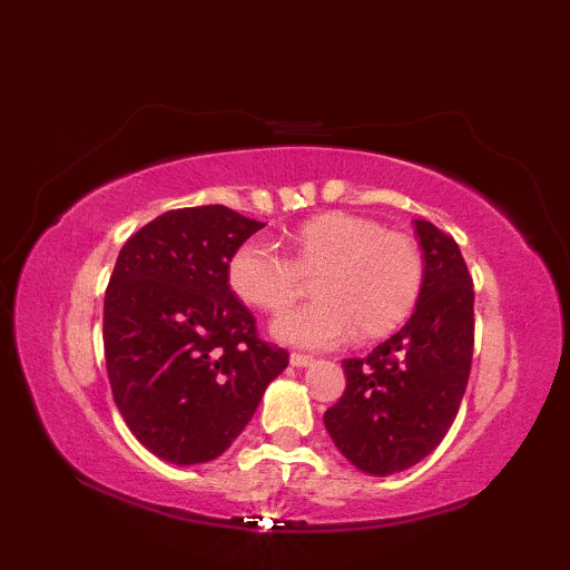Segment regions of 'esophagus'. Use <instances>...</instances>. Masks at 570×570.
<instances>
[{
  "label": "esophagus",
  "instance_id": "1",
  "mask_svg": "<svg viewBox=\"0 0 570 570\" xmlns=\"http://www.w3.org/2000/svg\"><path fill=\"white\" fill-rule=\"evenodd\" d=\"M292 365L294 367H308V365H313V357L301 355V353H292Z\"/></svg>",
  "mask_w": 570,
  "mask_h": 570
}]
</instances>
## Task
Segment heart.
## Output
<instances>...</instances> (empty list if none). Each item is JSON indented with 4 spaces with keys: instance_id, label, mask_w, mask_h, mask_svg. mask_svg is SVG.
Listing matches in <instances>:
<instances>
[{
    "instance_id": "heart-1",
    "label": "heart",
    "mask_w": 570,
    "mask_h": 570,
    "mask_svg": "<svg viewBox=\"0 0 570 570\" xmlns=\"http://www.w3.org/2000/svg\"><path fill=\"white\" fill-rule=\"evenodd\" d=\"M292 259L252 237L227 264V284L247 306L282 313L298 298L304 276H315L316 301L272 325L274 337L301 347H331L357 333L374 341L414 311L423 284L419 242L370 217L333 210L313 215L288 233Z\"/></svg>"
}]
</instances>
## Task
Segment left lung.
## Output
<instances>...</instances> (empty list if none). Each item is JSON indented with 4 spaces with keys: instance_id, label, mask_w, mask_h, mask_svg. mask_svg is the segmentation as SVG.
I'll return each instance as SVG.
<instances>
[{
    "instance_id": "1",
    "label": "left lung",
    "mask_w": 570,
    "mask_h": 570,
    "mask_svg": "<svg viewBox=\"0 0 570 570\" xmlns=\"http://www.w3.org/2000/svg\"><path fill=\"white\" fill-rule=\"evenodd\" d=\"M423 284L411 318L367 357L343 360L347 386L323 414L333 443L367 475L426 458L451 429L470 377L472 278L455 239L414 220Z\"/></svg>"
}]
</instances>
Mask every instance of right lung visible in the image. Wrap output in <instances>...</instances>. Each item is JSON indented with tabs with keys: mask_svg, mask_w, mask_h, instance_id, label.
<instances>
[{
	"mask_svg": "<svg viewBox=\"0 0 570 570\" xmlns=\"http://www.w3.org/2000/svg\"><path fill=\"white\" fill-rule=\"evenodd\" d=\"M264 223L225 205L168 210L131 235L105 294V362L135 439L174 465L223 455L288 365L227 284Z\"/></svg>",
	"mask_w": 570,
	"mask_h": 570,
	"instance_id": "right-lung-1",
	"label": "right lung"
}]
</instances>
